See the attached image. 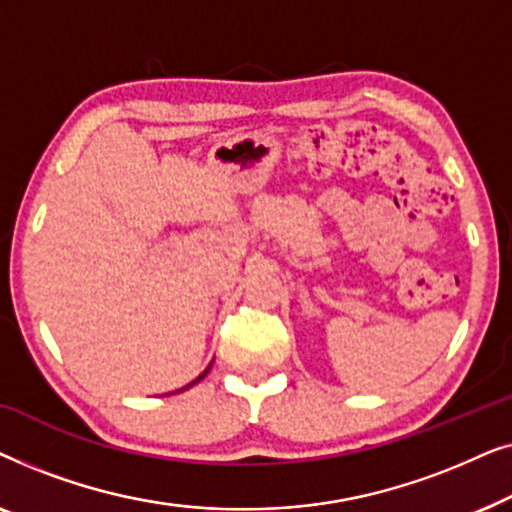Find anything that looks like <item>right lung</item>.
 <instances>
[{"label": "right lung", "instance_id": "obj_1", "mask_svg": "<svg viewBox=\"0 0 512 512\" xmlns=\"http://www.w3.org/2000/svg\"><path fill=\"white\" fill-rule=\"evenodd\" d=\"M207 373H209V368H207V370H205V373H202V375H200V377H198V380H193V382H191V384H188V387H193V384H198V382H200V380H202V377H205V375H207ZM188 387H184V389H188Z\"/></svg>", "mask_w": 512, "mask_h": 512}]
</instances>
